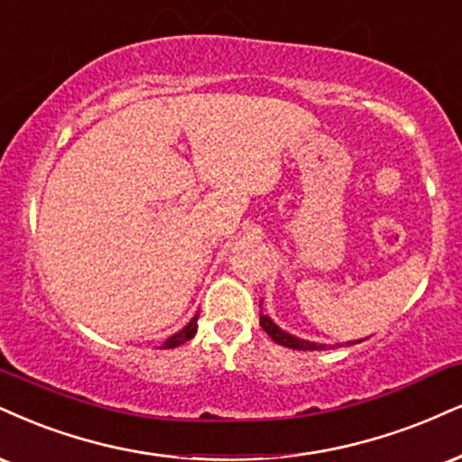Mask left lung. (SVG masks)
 <instances>
[{"mask_svg": "<svg viewBox=\"0 0 462 462\" xmlns=\"http://www.w3.org/2000/svg\"><path fill=\"white\" fill-rule=\"evenodd\" d=\"M263 305V303H260ZM260 327L269 333V337L273 340L275 344H280V346H286V348H292V351H325V344H316V342H308V340H301V337L297 336H291V333H286L284 329H280V327L275 325L273 320L269 319V316L263 314V310H260ZM361 342V340H359ZM348 346L355 342H346Z\"/></svg>", "mask_w": 462, "mask_h": 462, "instance_id": "8db88e82", "label": "left lung"}]
</instances>
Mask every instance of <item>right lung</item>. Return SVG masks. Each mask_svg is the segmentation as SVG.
I'll list each match as a JSON object with an SVG mask.
<instances>
[{"label": "right lung", "instance_id": "right-lung-1", "mask_svg": "<svg viewBox=\"0 0 462 462\" xmlns=\"http://www.w3.org/2000/svg\"><path fill=\"white\" fill-rule=\"evenodd\" d=\"M198 316L199 314L193 316V319L189 320L187 327H182L180 331L174 333V336H170L168 340L161 344V348H176V346H180V344H185L187 340H191V337L196 336V331H198Z\"/></svg>", "mask_w": 462, "mask_h": 462}]
</instances>
